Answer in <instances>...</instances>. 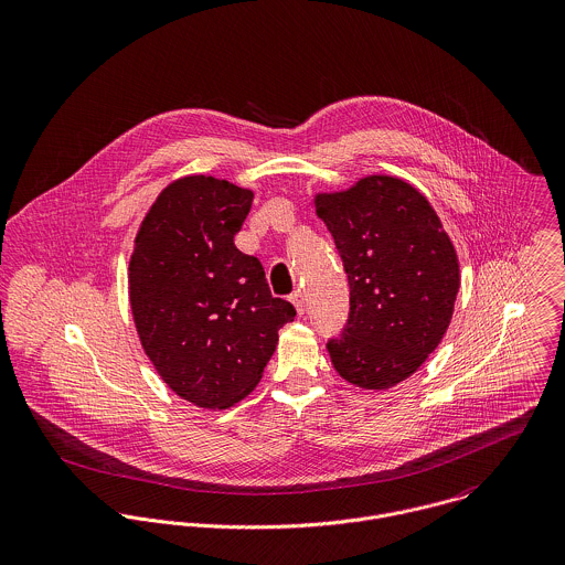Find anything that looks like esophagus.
<instances>
[{
    "label": "esophagus",
    "mask_w": 565,
    "mask_h": 565,
    "mask_svg": "<svg viewBox=\"0 0 565 565\" xmlns=\"http://www.w3.org/2000/svg\"><path fill=\"white\" fill-rule=\"evenodd\" d=\"M289 300L294 302L296 311H298L300 316H305V307H307V302H305V294L298 289V291H294V294H291V298H289Z\"/></svg>",
    "instance_id": "34e87169"
}]
</instances>
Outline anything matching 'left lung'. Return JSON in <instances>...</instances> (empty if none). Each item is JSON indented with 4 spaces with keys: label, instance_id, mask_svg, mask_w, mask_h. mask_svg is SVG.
Returning a JSON list of instances; mask_svg holds the SVG:
<instances>
[{
    "label": "left lung",
    "instance_id": "obj_1",
    "mask_svg": "<svg viewBox=\"0 0 565 565\" xmlns=\"http://www.w3.org/2000/svg\"><path fill=\"white\" fill-rule=\"evenodd\" d=\"M350 285V313L326 348L339 376L363 390L408 379L452 320L459 260L428 200L408 182L370 175L316 198Z\"/></svg>",
    "mask_w": 565,
    "mask_h": 565
}]
</instances>
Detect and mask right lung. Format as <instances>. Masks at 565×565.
<instances>
[{"instance_id": "1", "label": "right lung", "mask_w": 565, "mask_h": 565, "mask_svg": "<svg viewBox=\"0 0 565 565\" xmlns=\"http://www.w3.org/2000/svg\"><path fill=\"white\" fill-rule=\"evenodd\" d=\"M252 198L213 175L180 178L152 204L130 256L141 345L169 390L202 408L243 401L296 318L271 296L260 260L235 245Z\"/></svg>"}]
</instances>
